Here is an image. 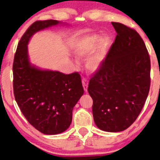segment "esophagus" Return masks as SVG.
<instances>
[{
	"mask_svg": "<svg viewBox=\"0 0 160 160\" xmlns=\"http://www.w3.org/2000/svg\"><path fill=\"white\" fill-rule=\"evenodd\" d=\"M88 80L85 78H82V86H83V89L85 92H87V88H88Z\"/></svg>",
	"mask_w": 160,
	"mask_h": 160,
	"instance_id": "obj_1",
	"label": "esophagus"
}]
</instances>
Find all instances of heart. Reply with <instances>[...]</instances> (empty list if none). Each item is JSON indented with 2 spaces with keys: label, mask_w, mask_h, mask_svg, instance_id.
Instances as JSON below:
<instances>
[{
  "label": "heart",
  "mask_w": 160,
  "mask_h": 160,
  "mask_svg": "<svg viewBox=\"0 0 160 160\" xmlns=\"http://www.w3.org/2000/svg\"><path fill=\"white\" fill-rule=\"evenodd\" d=\"M110 38L99 34H92L84 38L76 48V54L80 57L89 56L86 66L89 71L95 72L102 66L111 47Z\"/></svg>",
  "instance_id": "1"
}]
</instances>
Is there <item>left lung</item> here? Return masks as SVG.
<instances>
[{
	"label": "left lung",
	"instance_id": "obj_1",
	"mask_svg": "<svg viewBox=\"0 0 160 160\" xmlns=\"http://www.w3.org/2000/svg\"><path fill=\"white\" fill-rule=\"evenodd\" d=\"M117 36L88 92L93 101L95 123L105 132L123 131L135 122L148 98L150 58L135 29L111 22Z\"/></svg>",
	"mask_w": 160,
	"mask_h": 160
}]
</instances>
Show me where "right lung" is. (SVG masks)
Returning a JSON list of instances; mask_svg holds the SVG:
<instances>
[{
	"mask_svg": "<svg viewBox=\"0 0 160 160\" xmlns=\"http://www.w3.org/2000/svg\"><path fill=\"white\" fill-rule=\"evenodd\" d=\"M59 23L57 20L36 21L18 43L14 56L13 93L22 113L32 126L46 135L65 132L72 121L73 108L83 94L78 72L65 74L32 65L28 43L34 33Z\"/></svg>",
	"mask_w": 160,
	"mask_h": 160,
	"instance_id": "add662e5",
	"label": "right lung"
}]
</instances>
